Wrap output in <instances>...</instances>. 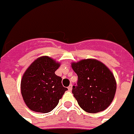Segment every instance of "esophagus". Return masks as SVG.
Masks as SVG:
<instances>
[{
  "instance_id": "esophagus-1",
  "label": "esophagus",
  "mask_w": 134,
  "mask_h": 134,
  "mask_svg": "<svg viewBox=\"0 0 134 134\" xmlns=\"http://www.w3.org/2000/svg\"><path fill=\"white\" fill-rule=\"evenodd\" d=\"M68 90H69V91H71L72 90V84H71L70 86H69V87H68Z\"/></svg>"
}]
</instances>
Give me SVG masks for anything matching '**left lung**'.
Segmentation results:
<instances>
[{
  "label": "left lung",
  "mask_w": 134,
  "mask_h": 134,
  "mask_svg": "<svg viewBox=\"0 0 134 134\" xmlns=\"http://www.w3.org/2000/svg\"><path fill=\"white\" fill-rule=\"evenodd\" d=\"M78 76L72 93L84 111L96 113L110 105L116 91V82L112 72L97 60H82L72 63Z\"/></svg>",
  "instance_id": "1"
}]
</instances>
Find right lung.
<instances>
[{"label":"right lung","mask_w":134,"mask_h":134,"mask_svg":"<svg viewBox=\"0 0 134 134\" xmlns=\"http://www.w3.org/2000/svg\"><path fill=\"white\" fill-rule=\"evenodd\" d=\"M60 64L47 56L35 60L24 74L21 91L24 101L32 110L47 113L56 107L68 89L55 71Z\"/></svg>","instance_id":"1"}]
</instances>
